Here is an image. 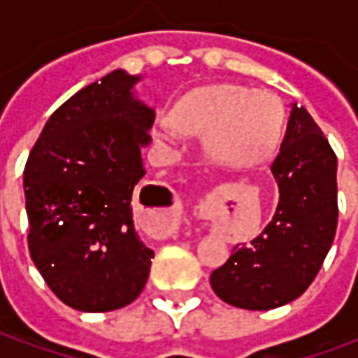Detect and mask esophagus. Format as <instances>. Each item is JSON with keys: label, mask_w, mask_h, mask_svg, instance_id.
I'll use <instances>...</instances> for the list:
<instances>
[{"label": "esophagus", "mask_w": 358, "mask_h": 358, "mask_svg": "<svg viewBox=\"0 0 358 358\" xmlns=\"http://www.w3.org/2000/svg\"><path fill=\"white\" fill-rule=\"evenodd\" d=\"M176 226H178V207H176V205H172L171 209L164 213L161 230H163L164 234H169V232H172Z\"/></svg>", "instance_id": "esophagus-1"}]
</instances>
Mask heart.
I'll list each match as a JSON object with an SVG mask.
<instances>
[{
    "label": "heart",
    "instance_id": "1",
    "mask_svg": "<svg viewBox=\"0 0 358 358\" xmlns=\"http://www.w3.org/2000/svg\"><path fill=\"white\" fill-rule=\"evenodd\" d=\"M285 126V109L276 95L238 84H210L192 90L172 117L155 122V138L176 143L182 132L203 134L207 155L226 166H259L276 155Z\"/></svg>",
    "mask_w": 358,
    "mask_h": 358
}]
</instances>
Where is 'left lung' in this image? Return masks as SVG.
<instances>
[{"mask_svg": "<svg viewBox=\"0 0 358 358\" xmlns=\"http://www.w3.org/2000/svg\"><path fill=\"white\" fill-rule=\"evenodd\" d=\"M270 171L280 192L274 217L210 274V287L220 299L249 310L282 307L305 293L338 228V157L297 103Z\"/></svg>", "mask_w": 358, "mask_h": 358, "instance_id": "1", "label": "left lung"}]
</instances>
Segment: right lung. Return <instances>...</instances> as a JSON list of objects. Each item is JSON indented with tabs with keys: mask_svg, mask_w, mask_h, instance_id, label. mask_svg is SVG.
Returning a JSON list of instances; mask_svg holds the SVG:
<instances>
[{
	"mask_svg": "<svg viewBox=\"0 0 358 358\" xmlns=\"http://www.w3.org/2000/svg\"><path fill=\"white\" fill-rule=\"evenodd\" d=\"M140 76L113 71L59 107L24 166L28 249L69 307L107 313L148 282L153 251L134 228V187L155 110L134 97Z\"/></svg>",
	"mask_w": 358,
	"mask_h": 358,
	"instance_id": "add662e5",
	"label": "right lung"
}]
</instances>
